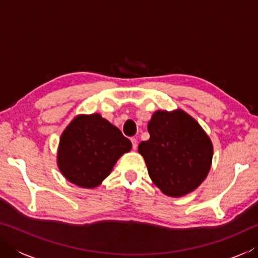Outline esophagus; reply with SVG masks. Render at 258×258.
<instances>
[{
    "label": "esophagus",
    "instance_id": "esophagus-1",
    "mask_svg": "<svg viewBox=\"0 0 258 258\" xmlns=\"http://www.w3.org/2000/svg\"><path fill=\"white\" fill-rule=\"evenodd\" d=\"M131 142H132V147H133V149L135 150L138 148V140L135 139V138H132L131 139Z\"/></svg>",
    "mask_w": 258,
    "mask_h": 258
}]
</instances>
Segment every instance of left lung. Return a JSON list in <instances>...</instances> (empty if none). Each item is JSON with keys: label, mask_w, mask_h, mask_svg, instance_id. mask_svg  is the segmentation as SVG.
<instances>
[{"label": "left lung", "mask_w": 258, "mask_h": 258, "mask_svg": "<svg viewBox=\"0 0 258 258\" xmlns=\"http://www.w3.org/2000/svg\"><path fill=\"white\" fill-rule=\"evenodd\" d=\"M150 139L139 145L152 182L169 197H182L202 184L211 169L213 145L197 121L183 110L156 111Z\"/></svg>", "instance_id": "8db88e82"}]
</instances>
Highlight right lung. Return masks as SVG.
Masks as SVG:
<instances>
[{"mask_svg":"<svg viewBox=\"0 0 258 258\" xmlns=\"http://www.w3.org/2000/svg\"><path fill=\"white\" fill-rule=\"evenodd\" d=\"M131 148L130 140L101 115H78L61 134L58 167L69 182L92 189Z\"/></svg>","mask_w":258,"mask_h":258,"instance_id":"1","label":"right lung"}]
</instances>
